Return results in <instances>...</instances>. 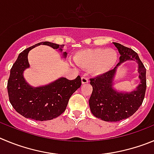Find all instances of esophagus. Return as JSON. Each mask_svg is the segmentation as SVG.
<instances>
[{
  "label": "esophagus",
  "mask_w": 154,
  "mask_h": 154,
  "mask_svg": "<svg viewBox=\"0 0 154 154\" xmlns=\"http://www.w3.org/2000/svg\"><path fill=\"white\" fill-rule=\"evenodd\" d=\"M88 82H89V81H88V79H87V77H81V83H82V84H86Z\"/></svg>",
  "instance_id": "esophagus-1"
}]
</instances>
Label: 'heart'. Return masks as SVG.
I'll return each mask as SVG.
<instances>
[{
  "mask_svg": "<svg viewBox=\"0 0 154 154\" xmlns=\"http://www.w3.org/2000/svg\"><path fill=\"white\" fill-rule=\"evenodd\" d=\"M118 60V54L113 48H89L76 54L74 61L78 67L89 69L93 76L100 77L110 72Z\"/></svg>",
  "mask_w": 154,
  "mask_h": 154,
  "instance_id": "1",
  "label": "heart"
}]
</instances>
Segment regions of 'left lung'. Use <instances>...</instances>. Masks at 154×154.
<instances>
[{"label":"left lung","mask_w":154,"mask_h":154,"mask_svg":"<svg viewBox=\"0 0 154 154\" xmlns=\"http://www.w3.org/2000/svg\"><path fill=\"white\" fill-rule=\"evenodd\" d=\"M113 45L120 54L117 66L106 74L91 79L93 92L89 100L91 113L103 121L117 122L132 116L139 109L146 92V68L139 56L132 49L119 43ZM127 61L138 63L139 84L131 91H119L115 86V77L118 67Z\"/></svg>","instance_id":"obj_1"}]
</instances>
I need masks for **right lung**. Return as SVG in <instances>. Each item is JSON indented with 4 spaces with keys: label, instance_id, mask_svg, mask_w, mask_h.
<instances>
[{
    "label": "right lung",
    "instance_id": "add662e5",
    "mask_svg": "<svg viewBox=\"0 0 154 154\" xmlns=\"http://www.w3.org/2000/svg\"><path fill=\"white\" fill-rule=\"evenodd\" d=\"M41 44L57 50L62 57H67V52H63L64 44L45 41L27 48L18 55L11 69L8 92L10 102L17 113L26 118L44 121L56 118L65 111L71 95L81 86V79L80 76L73 80L61 77L46 85H30L23 76L24 70L30 68L27 56L30 50Z\"/></svg>",
    "mask_w": 154,
    "mask_h": 154
}]
</instances>
